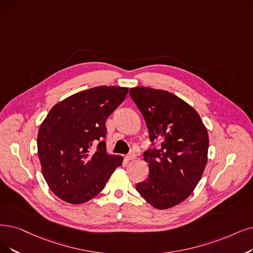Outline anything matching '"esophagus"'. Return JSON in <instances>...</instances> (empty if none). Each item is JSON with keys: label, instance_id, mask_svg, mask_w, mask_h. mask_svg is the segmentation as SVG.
<instances>
[{"label": "esophagus", "instance_id": "1", "mask_svg": "<svg viewBox=\"0 0 253 253\" xmlns=\"http://www.w3.org/2000/svg\"><path fill=\"white\" fill-rule=\"evenodd\" d=\"M136 159V155L135 154H128L126 157V161H133V160H135Z\"/></svg>", "mask_w": 253, "mask_h": 253}]
</instances>
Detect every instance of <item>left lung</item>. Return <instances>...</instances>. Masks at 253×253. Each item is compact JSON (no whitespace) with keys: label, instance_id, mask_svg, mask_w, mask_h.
<instances>
[{"label":"left lung","instance_id":"8db88e82","mask_svg":"<svg viewBox=\"0 0 253 253\" xmlns=\"http://www.w3.org/2000/svg\"><path fill=\"white\" fill-rule=\"evenodd\" d=\"M129 95L145 119L154 146L143 155L148 177L136 190L154 208L170 209L199 183L208 162V129L196 111L173 93L141 86L130 88ZM156 142H161L158 149Z\"/></svg>","mask_w":253,"mask_h":253}]
</instances>
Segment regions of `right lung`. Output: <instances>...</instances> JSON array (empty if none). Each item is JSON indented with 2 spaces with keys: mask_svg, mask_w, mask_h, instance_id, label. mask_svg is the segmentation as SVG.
Returning a JSON list of instances; mask_svg holds the SVG:
<instances>
[{
  "mask_svg": "<svg viewBox=\"0 0 253 253\" xmlns=\"http://www.w3.org/2000/svg\"><path fill=\"white\" fill-rule=\"evenodd\" d=\"M128 88L98 86L55 105L38 130L37 153L53 193L68 204L87 203L102 191L124 158L108 155L106 120Z\"/></svg>",
  "mask_w": 253,
  "mask_h": 253,
  "instance_id": "add662e5",
  "label": "right lung"
}]
</instances>
